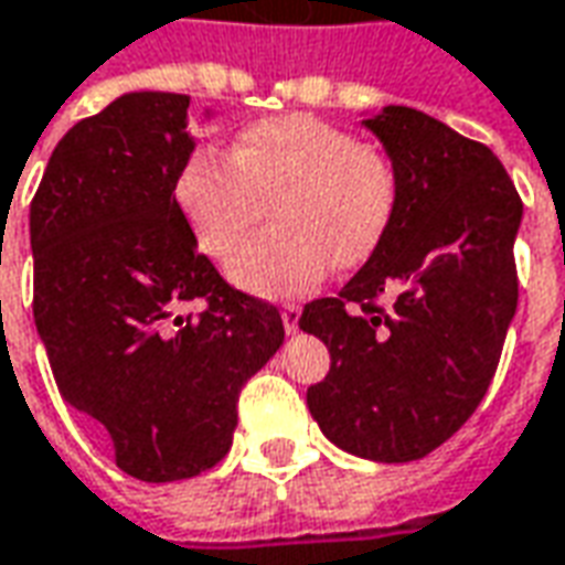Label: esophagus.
<instances>
[{"instance_id": "1", "label": "esophagus", "mask_w": 565, "mask_h": 565, "mask_svg": "<svg viewBox=\"0 0 565 565\" xmlns=\"http://www.w3.org/2000/svg\"><path fill=\"white\" fill-rule=\"evenodd\" d=\"M299 315H302V311H299V306H294V302H287V306H284L281 321L287 333H296V330H299Z\"/></svg>"}]
</instances>
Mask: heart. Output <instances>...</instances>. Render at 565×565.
I'll use <instances>...</instances> for the list:
<instances>
[{
	"label": "heart",
	"instance_id": "b5f03b06",
	"mask_svg": "<svg viewBox=\"0 0 565 565\" xmlns=\"http://www.w3.org/2000/svg\"><path fill=\"white\" fill-rule=\"evenodd\" d=\"M173 199L201 250L228 256L271 204L275 232L244 244L228 278L256 296H299L337 263L354 269L392 226L401 180L392 159L321 118L284 116L238 134L232 159L192 152Z\"/></svg>",
	"mask_w": 565,
	"mask_h": 565
}]
</instances>
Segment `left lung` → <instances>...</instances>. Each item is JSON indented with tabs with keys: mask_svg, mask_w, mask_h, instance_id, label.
Wrapping results in <instances>:
<instances>
[{
	"mask_svg": "<svg viewBox=\"0 0 565 565\" xmlns=\"http://www.w3.org/2000/svg\"><path fill=\"white\" fill-rule=\"evenodd\" d=\"M361 116L401 199L376 254L302 309L299 330L330 349L306 404L330 444L394 465L449 440L495 376L516 311L523 201L492 149L444 121L409 106Z\"/></svg>",
	"mask_w": 565,
	"mask_h": 565,
	"instance_id": "1",
	"label": "left lung"
}]
</instances>
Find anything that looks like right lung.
Returning a JSON list of instances; mask_svg holds the SVG:
<instances>
[{"instance_id": "right-lung-1", "label": "right lung", "mask_w": 565, "mask_h": 565, "mask_svg": "<svg viewBox=\"0 0 565 565\" xmlns=\"http://www.w3.org/2000/svg\"><path fill=\"white\" fill-rule=\"evenodd\" d=\"M189 152L186 94L128 90L63 134L30 204L33 318L54 382L146 483L226 456L242 385L284 342L278 309L199 254L173 199ZM192 298L209 311L177 316Z\"/></svg>"}]
</instances>
